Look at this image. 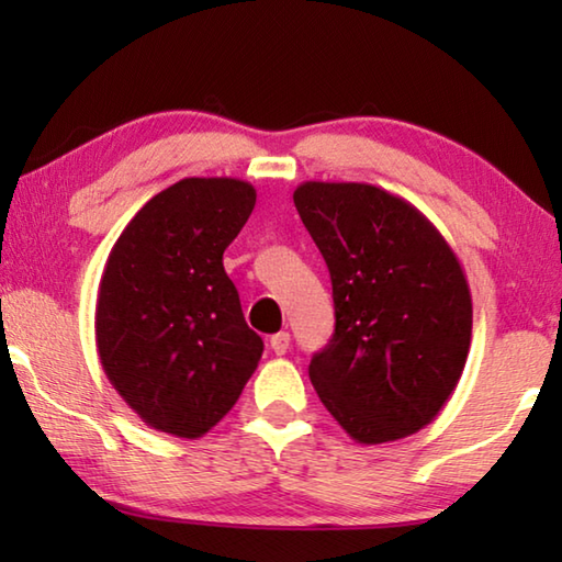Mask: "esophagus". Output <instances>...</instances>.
<instances>
[{
  "mask_svg": "<svg viewBox=\"0 0 562 562\" xmlns=\"http://www.w3.org/2000/svg\"><path fill=\"white\" fill-rule=\"evenodd\" d=\"M270 347L274 355H284L290 349V335L288 331H278V335L270 337Z\"/></svg>",
  "mask_w": 562,
  "mask_h": 562,
  "instance_id": "1",
  "label": "esophagus"
}]
</instances>
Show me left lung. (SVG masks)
I'll list each match as a JSON object with an SVG mask.
<instances>
[{"mask_svg":"<svg viewBox=\"0 0 562 562\" xmlns=\"http://www.w3.org/2000/svg\"><path fill=\"white\" fill-rule=\"evenodd\" d=\"M294 207L331 278L335 335L315 392L359 443L431 424L463 374L473 307L459 258L422 211L369 183L307 180Z\"/></svg>","mask_w":562,"mask_h":562,"instance_id":"obj_1","label":"left lung"}]
</instances>
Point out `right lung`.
<instances>
[{
  "instance_id": "obj_1",
  "label": "right lung",
  "mask_w": 562,
  "mask_h": 562,
  "mask_svg": "<svg viewBox=\"0 0 562 562\" xmlns=\"http://www.w3.org/2000/svg\"><path fill=\"white\" fill-rule=\"evenodd\" d=\"M237 178H183L111 247L97 300L103 372L150 429L198 439L240 398L262 357L223 252L255 207Z\"/></svg>"
}]
</instances>
